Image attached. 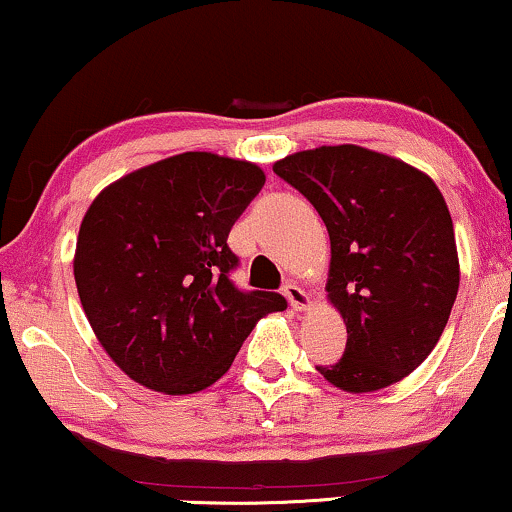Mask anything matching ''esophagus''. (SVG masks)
Here are the masks:
<instances>
[{"label": "esophagus", "instance_id": "1", "mask_svg": "<svg viewBox=\"0 0 512 512\" xmlns=\"http://www.w3.org/2000/svg\"><path fill=\"white\" fill-rule=\"evenodd\" d=\"M284 296H286V300H289L291 307H293V310H296V312L310 310V305H312L310 293H307L305 289H300V286H298L296 282H286V286H284Z\"/></svg>", "mask_w": 512, "mask_h": 512}]
</instances>
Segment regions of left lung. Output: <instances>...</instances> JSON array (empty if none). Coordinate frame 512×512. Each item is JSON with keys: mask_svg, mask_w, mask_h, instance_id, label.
I'll return each instance as SVG.
<instances>
[{"mask_svg": "<svg viewBox=\"0 0 512 512\" xmlns=\"http://www.w3.org/2000/svg\"><path fill=\"white\" fill-rule=\"evenodd\" d=\"M272 170L312 202L331 237L326 291L347 347L317 370L349 394L401 382L438 345L459 291L443 193L417 167L356 144L291 153Z\"/></svg>", "mask_w": 512, "mask_h": 512, "instance_id": "left-lung-1", "label": "left lung"}]
</instances>
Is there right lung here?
Instances as JSON below:
<instances>
[{
    "instance_id": "obj_1",
    "label": "right lung",
    "mask_w": 512,
    "mask_h": 512,
    "mask_svg": "<svg viewBox=\"0 0 512 512\" xmlns=\"http://www.w3.org/2000/svg\"><path fill=\"white\" fill-rule=\"evenodd\" d=\"M265 174L256 163L186 151L125 174L90 202L74 251L83 312L130 380L170 396L226 375L258 319L286 310L237 291L228 233Z\"/></svg>"
}]
</instances>
